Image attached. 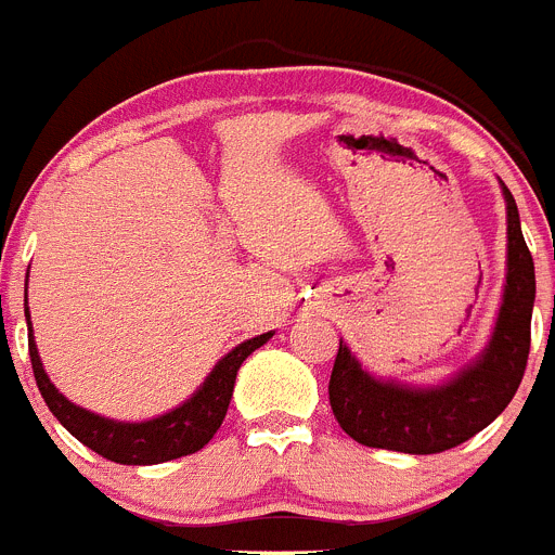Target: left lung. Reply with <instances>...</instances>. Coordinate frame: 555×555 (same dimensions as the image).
<instances>
[{"label":"left lung","mask_w":555,"mask_h":555,"mask_svg":"<svg viewBox=\"0 0 555 555\" xmlns=\"http://www.w3.org/2000/svg\"><path fill=\"white\" fill-rule=\"evenodd\" d=\"M500 189L506 199V283L492 336L469 364L444 384L414 386L372 375L338 341L327 395L341 430L358 444L414 455L442 453L494 423L517 395L531 350L537 274L517 203L506 185Z\"/></svg>","instance_id":"left-lung-1"}]
</instances>
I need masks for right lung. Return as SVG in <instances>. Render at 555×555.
<instances>
[{"label": "right lung", "mask_w": 555, "mask_h": 555, "mask_svg": "<svg viewBox=\"0 0 555 555\" xmlns=\"http://www.w3.org/2000/svg\"><path fill=\"white\" fill-rule=\"evenodd\" d=\"M24 317H27L33 375H36L43 403L57 416V423L75 436V439H80L86 448L100 453L102 459L116 461V464H135V467H141V464H164V461L203 450L214 439V434L222 425L224 414H228L238 366L247 361L249 352L263 347L274 336L269 331L233 347L228 356L219 358L217 366L199 384V389L185 403H180L178 409L166 411L160 416H152V420H141V423H121V420H107V416L94 414V411L82 409V405H75L68 397H63L57 391V386L49 380L47 370H43L41 356H38L33 322H29V308H24Z\"/></svg>", "instance_id": "add662e5"}]
</instances>
